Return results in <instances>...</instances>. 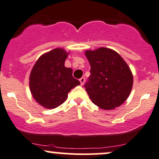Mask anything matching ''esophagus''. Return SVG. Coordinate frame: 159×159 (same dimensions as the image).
Segmentation results:
<instances>
[{
	"label": "esophagus",
	"instance_id": "1",
	"mask_svg": "<svg viewBox=\"0 0 159 159\" xmlns=\"http://www.w3.org/2000/svg\"><path fill=\"white\" fill-rule=\"evenodd\" d=\"M85 78H84V77L80 78V84H81V85H84V83H85Z\"/></svg>",
	"mask_w": 159,
	"mask_h": 159
}]
</instances>
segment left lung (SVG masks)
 Returning <instances> with one entry per match:
<instances>
[{
  "label": "left lung",
  "instance_id": "1",
  "mask_svg": "<svg viewBox=\"0 0 159 159\" xmlns=\"http://www.w3.org/2000/svg\"><path fill=\"white\" fill-rule=\"evenodd\" d=\"M91 75L85 84L89 98L102 109L118 107L129 96L133 76L128 65L115 50L100 48L85 51Z\"/></svg>",
  "mask_w": 159,
  "mask_h": 159
}]
</instances>
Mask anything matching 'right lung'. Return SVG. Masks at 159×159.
I'll list each match as a JSON object with an SVG mask.
<instances>
[{"label":"right lung","instance_id":"right-lung-1","mask_svg":"<svg viewBox=\"0 0 159 159\" xmlns=\"http://www.w3.org/2000/svg\"><path fill=\"white\" fill-rule=\"evenodd\" d=\"M68 53L62 48L50 50L41 56L32 69L31 94L46 109H54L62 104L73 88L80 84L72 76V69L65 67Z\"/></svg>","mask_w":159,"mask_h":159}]
</instances>
